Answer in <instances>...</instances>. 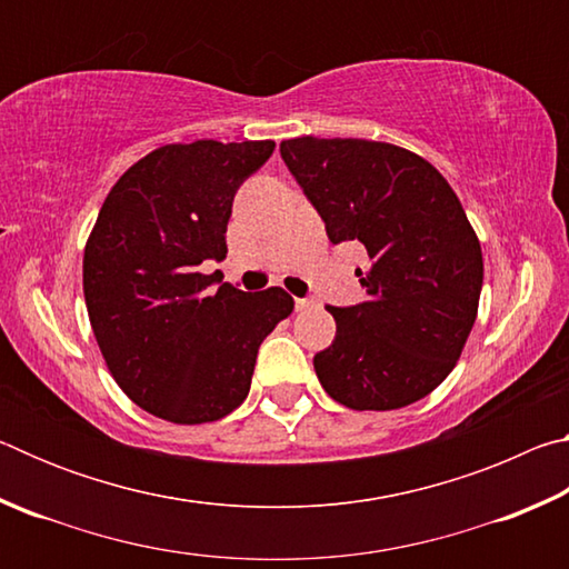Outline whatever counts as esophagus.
I'll return each instance as SVG.
<instances>
[{
	"mask_svg": "<svg viewBox=\"0 0 569 569\" xmlns=\"http://www.w3.org/2000/svg\"><path fill=\"white\" fill-rule=\"evenodd\" d=\"M316 306V301H311V298H296V311H306V308Z\"/></svg>",
	"mask_w": 569,
	"mask_h": 569,
	"instance_id": "esophagus-1",
	"label": "esophagus"
}]
</instances>
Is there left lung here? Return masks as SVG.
<instances>
[{"instance_id":"1","label":"left lung","mask_w":569,"mask_h":569,"mask_svg":"<svg viewBox=\"0 0 569 569\" xmlns=\"http://www.w3.org/2000/svg\"><path fill=\"white\" fill-rule=\"evenodd\" d=\"M281 158L319 210L331 243L369 256L366 301L329 306L336 339L313 356L331 399L356 411L401 409L455 369L477 319L481 248L441 172L389 142L296 138Z\"/></svg>"}]
</instances>
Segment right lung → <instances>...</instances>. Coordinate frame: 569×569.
<instances>
[{
	"instance_id": "add662e5",
	"label": "right lung",
	"mask_w": 569,
	"mask_h": 569,
	"mask_svg": "<svg viewBox=\"0 0 569 569\" xmlns=\"http://www.w3.org/2000/svg\"><path fill=\"white\" fill-rule=\"evenodd\" d=\"M273 140H196L134 162L104 198L84 246L82 286L108 369L128 397L172 423L238 409L258 349L293 311L283 288L213 291L233 198L273 156Z\"/></svg>"
}]
</instances>
